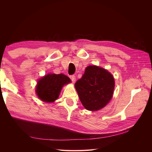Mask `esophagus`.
<instances>
[{
  "instance_id": "obj_1",
  "label": "esophagus",
  "mask_w": 152,
  "mask_h": 152,
  "mask_svg": "<svg viewBox=\"0 0 152 152\" xmlns=\"http://www.w3.org/2000/svg\"><path fill=\"white\" fill-rule=\"evenodd\" d=\"M70 79L72 80V82H73V83H74V82H75V80H76L75 76V75H70Z\"/></svg>"
}]
</instances>
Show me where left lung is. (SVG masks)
I'll return each instance as SVG.
<instances>
[{"label": "left lung", "instance_id": "1", "mask_svg": "<svg viewBox=\"0 0 152 152\" xmlns=\"http://www.w3.org/2000/svg\"><path fill=\"white\" fill-rule=\"evenodd\" d=\"M75 87L85 108L96 111L105 107L112 99L115 82L112 75L104 68L89 66Z\"/></svg>", "mask_w": 152, "mask_h": 152}]
</instances>
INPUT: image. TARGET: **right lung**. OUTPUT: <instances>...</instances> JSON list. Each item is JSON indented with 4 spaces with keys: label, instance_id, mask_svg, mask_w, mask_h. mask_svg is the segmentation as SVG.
Listing matches in <instances>:
<instances>
[{
    "label": "right lung",
    "instance_id": "right-lung-1",
    "mask_svg": "<svg viewBox=\"0 0 152 152\" xmlns=\"http://www.w3.org/2000/svg\"><path fill=\"white\" fill-rule=\"evenodd\" d=\"M70 78L60 74H48L38 81L36 93L38 97L43 102H54L59 97L62 87L70 83Z\"/></svg>",
    "mask_w": 152,
    "mask_h": 152
}]
</instances>
